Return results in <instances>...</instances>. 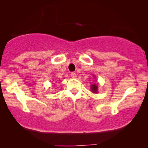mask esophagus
<instances>
[{"instance_id": "obj_1", "label": "esophagus", "mask_w": 148, "mask_h": 148, "mask_svg": "<svg viewBox=\"0 0 148 148\" xmlns=\"http://www.w3.org/2000/svg\"><path fill=\"white\" fill-rule=\"evenodd\" d=\"M71 77H72V78H75L76 77H77V75H76L75 73L72 72L71 73Z\"/></svg>"}]
</instances>
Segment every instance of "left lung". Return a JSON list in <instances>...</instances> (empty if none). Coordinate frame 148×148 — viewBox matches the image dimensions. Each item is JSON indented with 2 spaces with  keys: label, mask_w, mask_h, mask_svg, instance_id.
<instances>
[{
  "label": "left lung",
  "mask_w": 148,
  "mask_h": 148,
  "mask_svg": "<svg viewBox=\"0 0 148 148\" xmlns=\"http://www.w3.org/2000/svg\"><path fill=\"white\" fill-rule=\"evenodd\" d=\"M91 89H92V91L94 93H95V92H97V91H98V86H97V85H96V84H94V85H92V86H91Z\"/></svg>",
  "instance_id": "8db88e82"
}]
</instances>
